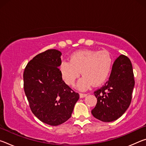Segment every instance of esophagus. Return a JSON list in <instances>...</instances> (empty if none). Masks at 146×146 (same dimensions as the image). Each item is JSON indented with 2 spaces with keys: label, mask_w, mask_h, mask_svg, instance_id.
<instances>
[{
  "label": "esophagus",
  "mask_w": 146,
  "mask_h": 146,
  "mask_svg": "<svg viewBox=\"0 0 146 146\" xmlns=\"http://www.w3.org/2000/svg\"><path fill=\"white\" fill-rule=\"evenodd\" d=\"M87 95H88V94H86V93H80V98H84Z\"/></svg>",
  "instance_id": "esophagus-1"
}]
</instances>
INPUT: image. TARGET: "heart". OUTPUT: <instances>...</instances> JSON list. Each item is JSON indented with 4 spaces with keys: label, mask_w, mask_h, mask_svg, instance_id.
I'll return each mask as SVG.
<instances>
[{
    "label": "heart",
    "mask_w": 146,
    "mask_h": 146,
    "mask_svg": "<svg viewBox=\"0 0 146 146\" xmlns=\"http://www.w3.org/2000/svg\"><path fill=\"white\" fill-rule=\"evenodd\" d=\"M113 58L107 51L83 50L73 53L70 60L62 61L60 71L68 85H73L80 75L83 76L76 84L80 90H86L91 84L99 86L107 80L113 67Z\"/></svg>",
    "instance_id": "heart-1"
}]
</instances>
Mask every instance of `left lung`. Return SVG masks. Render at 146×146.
Returning a JSON list of instances; mask_svg holds the SVG:
<instances>
[{
  "label": "left lung",
  "mask_w": 146,
  "mask_h": 146,
  "mask_svg": "<svg viewBox=\"0 0 146 146\" xmlns=\"http://www.w3.org/2000/svg\"><path fill=\"white\" fill-rule=\"evenodd\" d=\"M134 86L131 62L121 55L113 64L108 81L94 92L97 103L91 111L93 117L105 122L118 119L129 108Z\"/></svg>",
  "instance_id": "8db88e82"
}]
</instances>
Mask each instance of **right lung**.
<instances>
[{"label": "right lung", "instance_id": "obj_1", "mask_svg": "<svg viewBox=\"0 0 146 146\" xmlns=\"http://www.w3.org/2000/svg\"><path fill=\"white\" fill-rule=\"evenodd\" d=\"M62 53L48 49L29 62L24 71V89L32 113L42 122L58 125L71 117L79 94L66 84L58 67Z\"/></svg>", "mask_w": 146, "mask_h": 146}]
</instances>
